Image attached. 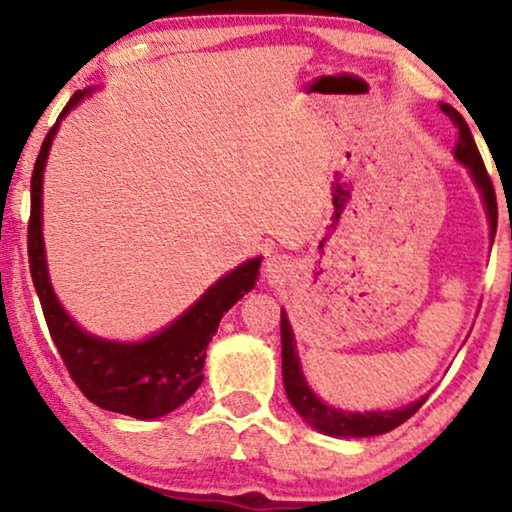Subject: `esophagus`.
Listing matches in <instances>:
<instances>
[{
	"label": "esophagus",
	"instance_id": "esophagus-1",
	"mask_svg": "<svg viewBox=\"0 0 512 512\" xmlns=\"http://www.w3.org/2000/svg\"><path fill=\"white\" fill-rule=\"evenodd\" d=\"M286 272V261L282 256H272L268 258V263H265V275L270 279H279Z\"/></svg>",
	"mask_w": 512,
	"mask_h": 512
}]
</instances>
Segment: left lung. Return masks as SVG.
I'll list each match as a JSON object with an SVG mask.
<instances>
[{
	"mask_svg": "<svg viewBox=\"0 0 512 512\" xmlns=\"http://www.w3.org/2000/svg\"><path fill=\"white\" fill-rule=\"evenodd\" d=\"M440 109H443V114L450 116V121L457 125L459 139H457V146H454V158L466 167L468 174H471L473 184L478 186L482 202H485L489 228H492V240H494L499 209H496V193H494L492 179H489L485 163H482L480 151L478 146H475V139L471 135V130H468L464 116H461L454 107H450V104H440ZM282 377H284L286 396H289V401L293 408H296L298 415L303 417L312 429H317L333 438L380 436V433H387L391 429H396V426H401L403 422H408V419L415 415L426 401V396H422L419 401L405 405V408L375 410V412H349V410L333 408V405H326L310 389L303 370H300L296 340H293L289 317H286L284 310H282Z\"/></svg>",
	"mask_w": 512,
	"mask_h": 512,
	"instance_id": "obj_1",
	"label": "left lung"
}]
</instances>
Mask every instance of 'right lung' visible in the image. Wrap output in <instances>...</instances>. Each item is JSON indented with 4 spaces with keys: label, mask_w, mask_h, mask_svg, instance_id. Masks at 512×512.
Listing matches in <instances>:
<instances>
[{
    "label": "right lung",
    "mask_w": 512,
    "mask_h": 512,
    "mask_svg": "<svg viewBox=\"0 0 512 512\" xmlns=\"http://www.w3.org/2000/svg\"><path fill=\"white\" fill-rule=\"evenodd\" d=\"M93 88L74 93L58 121L41 144L32 172V212L27 226V254L34 289L41 300L48 331L65 361V366L83 391V396L97 408L130 415L137 419H156L177 410L202 382L207 345L219 328V321L244 293L256 286L261 256L237 265L219 282H214L188 310L158 331L139 342L104 340L90 335L65 312L55 298L46 268L44 233H41V184L53 137L60 121L79 104Z\"/></svg>",
    "instance_id": "obj_1"
}]
</instances>
